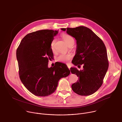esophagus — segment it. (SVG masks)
<instances>
[{
	"instance_id": "esophagus-1",
	"label": "esophagus",
	"mask_w": 122,
	"mask_h": 122,
	"mask_svg": "<svg viewBox=\"0 0 122 122\" xmlns=\"http://www.w3.org/2000/svg\"><path fill=\"white\" fill-rule=\"evenodd\" d=\"M67 67H68V69H70V68H71V67H70V66H69V65H67Z\"/></svg>"
}]
</instances>
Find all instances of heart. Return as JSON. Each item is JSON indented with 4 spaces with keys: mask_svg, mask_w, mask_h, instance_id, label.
Wrapping results in <instances>:
<instances>
[{
    "mask_svg": "<svg viewBox=\"0 0 122 122\" xmlns=\"http://www.w3.org/2000/svg\"><path fill=\"white\" fill-rule=\"evenodd\" d=\"M62 37L68 46H70L71 45L74 44V40L71 36L66 34H63L62 35ZM55 42L56 40H54L51 43V49L53 52L55 51ZM72 56L70 54H61L57 56L56 60L58 62L66 63L69 60H70L72 58Z\"/></svg>",
    "mask_w": 122,
    "mask_h": 122,
    "instance_id": "heart-1",
    "label": "heart"
}]
</instances>
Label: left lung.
<instances>
[{
    "label": "left lung",
    "instance_id": "obj_1",
    "mask_svg": "<svg viewBox=\"0 0 122 122\" xmlns=\"http://www.w3.org/2000/svg\"><path fill=\"white\" fill-rule=\"evenodd\" d=\"M75 38L77 50L72 63L78 67L83 65V70L71 68L72 74L79 79L72 84V90L80 96H89L95 93L102 85L109 67L105 44L97 35L85 26L61 28Z\"/></svg>",
    "mask_w": 122,
    "mask_h": 122
}]
</instances>
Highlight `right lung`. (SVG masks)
I'll return each instance as SVG.
<instances>
[{"label":"right lung","mask_w":122,"mask_h":122,"mask_svg":"<svg viewBox=\"0 0 122 122\" xmlns=\"http://www.w3.org/2000/svg\"><path fill=\"white\" fill-rule=\"evenodd\" d=\"M58 31L41 30L30 33L22 39L16 51L20 79L25 88L39 97H46L56 89L59 80L70 74L66 65L58 62L48 68L54 56L51 43Z\"/></svg>","instance_id":"add662e5"}]
</instances>
